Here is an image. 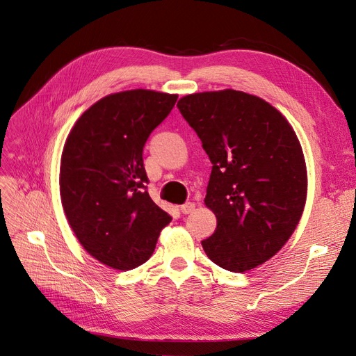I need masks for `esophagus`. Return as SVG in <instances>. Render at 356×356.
Listing matches in <instances>:
<instances>
[{"label": "esophagus", "instance_id": "esophagus-1", "mask_svg": "<svg viewBox=\"0 0 356 356\" xmlns=\"http://www.w3.org/2000/svg\"><path fill=\"white\" fill-rule=\"evenodd\" d=\"M196 209V203H193V202H187V203H184V204H182V207H181V212L182 213H191L193 211H195Z\"/></svg>", "mask_w": 356, "mask_h": 356}]
</instances>
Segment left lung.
<instances>
[{"label":"left lung","mask_w":356,"mask_h":356,"mask_svg":"<svg viewBox=\"0 0 356 356\" xmlns=\"http://www.w3.org/2000/svg\"><path fill=\"white\" fill-rule=\"evenodd\" d=\"M177 105L212 161L204 204L217 230L203 250L225 270H251L281 251L303 215V148L285 115L255 95L200 92Z\"/></svg>","instance_id":"8db88e82"}]
</instances>
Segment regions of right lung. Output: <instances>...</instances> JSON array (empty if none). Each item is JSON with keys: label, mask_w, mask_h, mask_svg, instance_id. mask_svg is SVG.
Listing matches in <instances>:
<instances>
[{"label": "right lung", "mask_w": 356, "mask_h": 356, "mask_svg": "<svg viewBox=\"0 0 356 356\" xmlns=\"http://www.w3.org/2000/svg\"><path fill=\"white\" fill-rule=\"evenodd\" d=\"M177 99L148 89L106 95L63 145L59 190L70 227L84 251L115 270L144 264L172 220L145 190L143 148Z\"/></svg>", "instance_id": "1"}]
</instances>
